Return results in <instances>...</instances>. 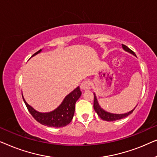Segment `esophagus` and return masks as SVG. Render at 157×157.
<instances>
[{
	"label": "esophagus",
	"instance_id": "34e87169",
	"mask_svg": "<svg viewBox=\"0 0 157 157\" xmlns=\"http://www.w3.org/2000/svg\"><path fill=\"white\" fill-rule=\"evenodd\" d=\"M90 83L87 81H83L82 83H81L80 85V88L81 90H83V91H86V90H89L90 89Z\"/></svg>",
	"mask_w": 157,
	"mask_h": 157
}]
</instances>
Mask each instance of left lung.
<instances>
[{
	"instance_id": "obj_1",
	"label": "left lung",
	"mask_w": 157,
	"mask_h": 157,
	"mask_svg": "<svg viewBox=\"0 0 157 157\" xmlns=\"http://www.w3.org/2000/svg\"><path fill=\"white\" fill-rule=\"evenodd\" d=\"M122 48L124 49V51H126V52L131 53V54L134 55V56H136V54H135L134 52L128 48L127 46H125V45L122 44ZM94 109L98 117H99L101 119L104 120V121H117V120H119L121 119H124L126 117H128V115H130L132 113L134 110L136 108V106L134 107V109H132V111H128V112L124 113H110L109 111H106V110H104V109L101 108V106H100L99 103L98 101L97 97H96V95L95 93H94Z\"/></svg>"
}]
</instances>
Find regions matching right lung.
<instances>
[{
    "label": "right lung",
    "mask_w": 157,
    "mask_h": 157,
    "mask_svg": "<svg viewBox=\"0 0 157 157\" xmlns=\"http://www.w3.org/2000/svg\"><path fill=\"white\" fill-rule=\"evenodd\" d=\"M42 50L43 49H40L34 53L31 58L40 53ZM81 95V91L80 88L78 86L66 95L61 104L54 110L49 112H40L28 104L22 94L23 101L34 119L43 125L56 128L63 127L71 121L74 115L76 102L80 98Z\"/></svg>",
    "instance_id": "right-lung-1"
}]
</instances>
